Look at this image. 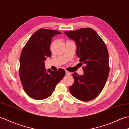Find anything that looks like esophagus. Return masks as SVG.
<instances>
[{"mask_svg": "<svg viewBox=\"0 0 129 129\" xmlns=\"http://www.w3.org/2000/svg\"><path fill=\"white\" fill-rule=\"evenodd\" d=\"M66 75H70V72H68V71H66Z\"/></svg>", "mask_w": 129, "mask_h": 129, "instance_id": "esophagus-1", "label": "esophagus"}]
</instances>
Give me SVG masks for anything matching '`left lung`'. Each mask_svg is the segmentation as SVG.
Listing matches in <instances>:
<instances>
[{
    "instance_id": "left-lung-1",
    "label": "left lung",
    "mask_w": 129,
    "mask_h": 129,
    "mask_svg": "<svg viewBox=\"0 0 129 129\" xmlns=\"http://www.w3.org/2000/svg\"><path fill=\"white\" fill-rule=\"evenodd\" d=\"M76 45V55L85 64L84 74H73L74 83L69 87L74 97L83 101L94 99L106 84L109 73V54L105 43L91 28L65 31Z\"/></svg>"
}]
</instances>
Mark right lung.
Masks as SVG:
<instances>
[{
	"label": "right lung",
	"mask_w": 129,
	"mask_h": 129,
	"mask_svg": "<svg viewBox=\"0 0 129 129\" xmlns=\"http://www.w3.org/2000/svg\"><path fill=\"white\" fill-rule=\"evenodd\" d=\"M61 33L55 30L40 29L31 35L23 48L20 57L19 76L24 91L35 100H43L52 94L65 71L46 70L45 62L51 53V38Z\"/></svg>",
	"instance_id": "right-lung-1"
}]
</instances>
